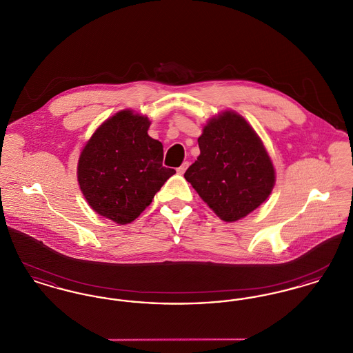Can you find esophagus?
<instances>
[{
    "label": "esophagus",
    "mask_w": 353,
    "mask_h": 353,
    "mask_svg": "<svg viewBox=\"0 0 353 353\" xmlns=\"http://www.w3.org/2000/svg\"><path fill=\"white\" fill-rule=\"evenodd\" d=\"M188 167H189V163H188V161H185V163H183V165H181V167H179V168H177V173H179V174H184L185 170L188 169Z\"/></svg>",
    "instance_id": "34e87169"
}]
</instances>
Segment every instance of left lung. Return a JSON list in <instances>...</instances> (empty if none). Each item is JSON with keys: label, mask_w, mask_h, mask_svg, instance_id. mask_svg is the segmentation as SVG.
<instances>
[{"label": "left lung", "mask_w": 353, "mask_h": 353, "mask_svg": "<svg viewBox=\"0 0 353 353\" xmlns=\"http://www.w3.org/2000/svg\"><path fill=\"white\" fill-rule=\"evenodd\" d=\"M200 156L184 177L226 222L246 217L268 197L275 170L259 136L234 111L212 118L199 137Z\"/></svg>", "instance_id": "1"}]
</instances>
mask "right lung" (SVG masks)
Listing matches in <instances>:
<instances>
[{"label":"right lung","mask_w":353,"mask_h":353,"mask_svg":"<svg viewBox=\"0 0 353 353\" xmlns=\"http://www.w3.org/2000/svg\"><path fill=\"white\" fill-rule=\"evenodd\" d=\"M147 117L123 110L107 119L79 156L78 183L88 205L119 225L137 219L176 173L163 165V144Z\"/></svg>","instance_id":"obj_1"}]
</instances>
